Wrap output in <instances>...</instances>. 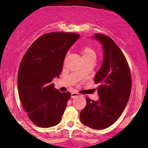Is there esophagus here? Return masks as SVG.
<instances>
[{
  "label": "esophagus",
  "mask_w": 148,
  "mask_h": 148,
  "mask_svg": "<svg viewBox=\"0 0 148 148\" xmlns=\"http://www.w3.org/2000/svg\"><path fill=\"white\" fill-rule=\"evenodd\" d=\"M80 96V94L78 92H72V94H71V97H72V98H75L76 97H79Z\"/></svg>",
  "instance_id": "34e87169"
}]
</instances>
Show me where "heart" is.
I'll use <instances>...</instances> for the list:
<instances>
[{
    "mask_svg": "<svg viewBox=\"0 0 148 148\" xmlns=\"http://www.w3.org/2000/svg\"><path fill=\"white\" fill-rule=\"evenodd\" d=\"M83 58H96L95 51L90 47H86L82 50Z\"/></svg>",
    "mask_w": 148,
    "mask_h": 148,
    "instance_id": "heart-1",
    "label": "heart"
}]
</instances>
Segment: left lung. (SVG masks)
<instances>
[{"instance_id": "8db88e82", "label": "left lung", "mask_w": 148, "mask_h": 148, "mask_svg": "<svg viewBox=\"0 0 148 148\" xmlns=\"http://www.w3.org/2000/svg\"><path fill=\"white\" fill-rule=\"evenodd\" d=\"M93 39L101 44L103 58L95 76L99 99L86 97V106L80 113L84 125L94 130L110 127L120 118L128 102L132 89V77L123 53L113 40L106 35L95 33Z\"/></svg>"}]
</instances>
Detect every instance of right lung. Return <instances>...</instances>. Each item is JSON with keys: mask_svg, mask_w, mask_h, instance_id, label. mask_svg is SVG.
Returning a JSON list of instances; mask_svg holds the SVG:
<instances>
[{"mask_svg": "<svg viewBox=\"0 0 148 148\" xmlns=\"http://www.w3.org/2000/svg\"><path fill=\"white\" fill-rule=\"evenodd\" d=\"M79 35L53 32L32 44L20 63L18 90L23 109L37 126L48 128L60 122L71 93L60 92L51 81L59 77L69 49Z\"/></svg>", "mask_w": 148, "mask_h": 148, "instance_id": "1", "label": "right lung"}]
</instances>
